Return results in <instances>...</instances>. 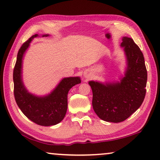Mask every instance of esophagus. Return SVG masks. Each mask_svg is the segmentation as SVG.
<instances>
[{"instance_id": "34e87169", "label": "esophagus", "mask_w": 160, "mask_h": 160, "mask_svg": "<svg viewBox=\"0 0 160 160\" xmlns=\"http://www.w3.org/2000/svg\"><path fill=\"white\" fill-rule=\"evenodd\" d=\"M84 76H85V78H88V77H89V75H88V73H87V72H85V74H84Z\"/></svg>"}]
</instances>
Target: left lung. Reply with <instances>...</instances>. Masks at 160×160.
I'll list each match as a JSON object with an SVG mask.
<instances>
[{"label": "left lung", "mask_w": 160, "mask_h": 160, "mask_svg": "<svg viewBox=\"0 0 160 160\" xmlns=\"http://www.w3.org/2000/svg\"><path fill=\"white\" fill-rule=\"evenodd\" d=\"M122 41L126 61L124 75L117 81L88 82L95 113L108 122L125 121L141 106L146 94L147 72L143 53L132 38L123 37Z\"/></svg>", "instance_id": "1"}]
</instances>
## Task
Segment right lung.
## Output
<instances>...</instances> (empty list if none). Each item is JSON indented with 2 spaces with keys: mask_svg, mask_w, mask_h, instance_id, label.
Listing matches in <instances>:
<instances>
[{
  "mask_svg": "<svg viewBox=\"0 0 160 160\" xmlns=\"http://www.w3.org/2000/svg\"><path fill=\"white\" fill-rule=\"evenodd\" d=\"M49 36L44 34L42 37ZM38 37L39 34L33 35L18 50L13 76L14 97L19 108L28 119L40 126H54L65 118L68 109L69 90L80 83L81 80L80 77L64 78L50 93L43 96L28 92L23 82V58L30 43Z\"/></svg>",
  "mask_w": 160,
  "mask_h": 160,
  "instance_id": "obj_1",
  "label": "right lung"
}]
</instances>
